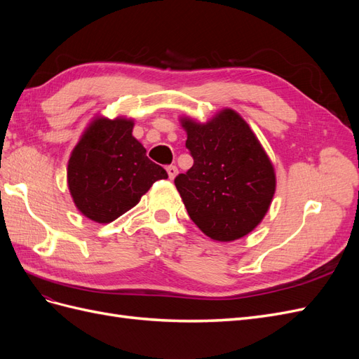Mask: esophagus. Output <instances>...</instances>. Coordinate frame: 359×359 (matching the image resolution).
I'll return each mask as SVG.
<instances>
[{
    "instance_id": "1",
    "label": "esophagus",
    "mask_w": 359,
    "mask_h": 359,
    "mask_svg": "<svg viewBox=\"0 0 359 359\" xmlns=\"http://www.w3.org/2000/svg\"><path fill=\"white\" fill-rule=\"evenodd\" d=\"M166 170H168V175H169L170 180H173V178H175V177L178 175V168H177V166L170 165V166L166 168Z\"/></svg>"
}]
</instances>
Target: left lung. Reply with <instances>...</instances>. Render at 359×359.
Masks as SVG:
<instances>
[{
	"instance_id": "8db88e82",
	"label": "left lung",
	"mask_w": 359,
	"mask_h": 359,
	"mask_svg": "<svg viewBox=\"0 0 359 359\" xmlns=\"http://www.w3.org/2000/svg\"><path fill=\"white\" fill-rule=\"evenodd\" d=\"M193 166L175 178L193 223L214 241L240 240L264 220L276 193V170L244 118L222 109L210 121L184 116Z\"/></svg>"
}]
</instances>
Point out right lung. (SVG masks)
Here are the masks:
<instances>
[{"label": "right lung", "mask_w": 359, "mask_h": 359, "mask_svg": "<svg viewBox=\"0 0 359 359\" xmlns=\"http://www.w3.org/2000/svg\"><path fill=\"white\" fill-rule=\"evenodd\" d=\"M133 126V119L123 116H95L70 154L67 184L73 202L95 223L116 220L157 180L168 178L132 135Z\"/></svg>", "instance_id": "1"}]
</instances>
